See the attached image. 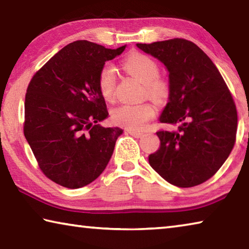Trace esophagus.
<instances>
[{
	"label": "esophagus",
	"instance_id": "esophagus-1",
	"mask_svg": "<svg viewBox=\"0 0 249 249\" xmlns=\"http://www.w3.org/2000/svg\"><path fill=\"white\" fill-rule=\"evenodd\" d=\"M127 134L132 135L133 137H136V138H140L144 135L142 132H137V130H127Z\"/></svg>",
	"mask_w": 249,
	"mask_h": 249
}]
</instances>
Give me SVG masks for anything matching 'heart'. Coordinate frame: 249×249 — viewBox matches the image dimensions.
<instances>
[{
	"mask_svg": "<svg viewBox=\"0 0 249 249\" xmlns=\"http://www.w3.org/2000/svg\"><path fill=\"white\" fill-rule=\"evenodd\" d=\"M123 68L144 84L147 96L155 101H161L168 95L169 86L165 79L158 77L159 66L153 58L144 53H135L123 60ZM116 71L111 64H107L100 71L98 86L105 100L114 95ZM112 120L128 129L144 128L147 122L155 116V108L149 103L121 104L112 109Z\"/></svg>",
	"mask_w": 249,
	"mask_h": 249,
	"instance_id": "1",
	"label": "heart"
}]
</instances>
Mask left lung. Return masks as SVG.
<instances>
[{
    "label": "left lung",
    "mask_w": 249,
    "mask_h": 249,
    "mask_svg": "<svg viewBox=\"0 0 249 249\" xmlns=\"http://www.w3.org/2000/svg\"><path fill=\"white\" fill-rule=\"evenodd\" d=\"M169 73V96L159 121L177 126L160 130L151 168L180 188L203 183L216 174L233 149L237 111L213 61L192 41L175 38L136 44Z\"/></svg>",
    "instance_id": "1"
}]
</instances>
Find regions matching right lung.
I'll list each match as a JSON object with an SVG mask.
<instances>
[{"instance_id": "1", "label": "right lung", "mask_w": 249, "mask_h": 249, "mask_svg": "<svg viewBox=\"0 0 249 249\" xmlns=\"http://www.w3.org/2000/svg\"><path fill=\"white\" fill-rule=\"evenodd\" d=\"M125 48L73 41L50 58L28 84L24 135L41 171L62 187L82 188L98 178L123 134L120 127L98 124L108 116L98 79L105 62Z\"/></svg>"}]
</instances>
